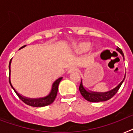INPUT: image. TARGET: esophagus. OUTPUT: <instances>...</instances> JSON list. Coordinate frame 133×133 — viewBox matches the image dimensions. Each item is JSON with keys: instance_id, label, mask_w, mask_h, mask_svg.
Returning a JSON list of instances; mask_svg holds the SVG:
<instances>
[{"instance_id": "esophagus-1", "label": "esophagus", "mask_w": 133, "mask_h": 133, "mask_svg": "<svg viewBox=\"0 0 133 133\" xmlns=\"http://www.w3.org/2000/svg\"><path fill=\"white\" fill-rule=\"evenodd\" d=\"M77 71V68L76 66H71L70 69H69V73H72V72H74V71Z\"/></svg>"}]
</instances>
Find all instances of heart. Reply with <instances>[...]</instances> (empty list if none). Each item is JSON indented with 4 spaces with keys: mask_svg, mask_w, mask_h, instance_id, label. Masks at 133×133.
<instances>
[{
    "mask_svg": "<svg viewBox=\"0 0 133 133\" xmlns=\"http://www.w3.org/2000/svg\"><path fill=\"white\" fill-rule=\"evenodd\" d=\"M90 48V44L88 43H83L82 44L80 45L79 47V50L80 51H88Z\"/></svg>",
    "mask_w": 133,
    "mask_h": 133,
    "instance_id": "b5f03b06",
    "label": "heart"
}]
</instances>
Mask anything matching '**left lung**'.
Masks as SVG:
<instances>
[{"instance_id":"8db88e82","label":"left lung","mask_w":133,"mask_h":133,"mask_svg":"<svg viewBox=\"0 0 133 133\" xmlns=\"http://www.w3.org/2000/svg\"><path fill=\"white\" fill-rule=\"evenodd\" d=\"M117 51H118L119 53L121 54L123 57H124V54L122 51V49L119 48H117ZM126 76V75H125ZM125 76L124 79L121 82V83L119 84V85L117 86L116 88H115L114 89L111 90L107 92L104 93H99V92H88L85 90V88L83 86V84H82V82H81V84L79 85V92L81 93V94L82 95V96L85 98V100H87L88 101L90 102H101V101H107V100L110 99L111 98H112L113 96L118 92V90L119 89L121 85L123 83L124 80L125 79Z\"/></svg>"}]
</instances>
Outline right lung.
I'll list each match as a JSON object with an SVG mask.
<instances>
[{"mask_svg": "<svg viewBox=\"0 0 133 133\" xmlns=\"http://www.w3.org/2000/svg\"><path fill=\"white\" fill-rule=\"evenodd\" d=\"M26 45L22 46V48H20V49L24 48ZM11 59L10 60L9 62V84L11 85V86L12 87V88L14 89V90L15 91V92L16 93V94L17 95V96L19 97V98L20 100H22L24 103H26V105H30V106H32V107H44V106H47V105H49L50 104H51L54 101L55 98L56 97L57 92H58V85L60 84V81L62 80V77H60L59 79L56 81L52 85V89H51V92L49 93V94L48 96H45L44 98H36V99H32V98H25V97H23L22 96H21L20 94H19L17 92V91L15 90V89L14 88V87L12 86L11 84V81H10V65H11Z\"/></svg>", "mask_w": 133, "mask_h": 133, "instance_id": "right-lung-1", "label": "right lung"}]
</instances>
